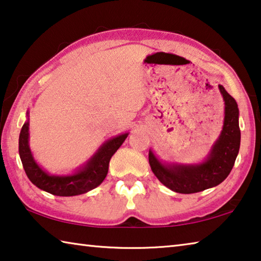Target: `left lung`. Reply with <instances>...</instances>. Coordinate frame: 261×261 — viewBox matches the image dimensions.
<instances>
[{
    "label": "left lung",
    "mask_w": 261,
    "mask_h": 261,
    "mask_svg": "<svg viewBox=\"0 0 261 261\" xmlns=\"http://www.w3.org/2000/svg\"><path fill=\"white\" fill-rule=\"evenodd\" d=\"M219 90L224 101L223 126L204 161L199 163L162 162L149 149L148 161L152 171L171 191L185 194L204 191L222 183L230 174L241 145L238 124L240 110L236 100L222 85H219Z\"/></svg>",
    "instance_id": "obj_1"
}]
</instances>
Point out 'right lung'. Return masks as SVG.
Wrapping results in <instances>:
<instances>
[{
  "instance_id": "add662e5",
  "label": "right lung",
  "mask_w": 261,
  "mask_h": 261,
  "mask_svg": "<svg viewBox=\"0 0 261 261\" xmlns=\"http://www.w3.org/2000/svg\"><path fill=\"white\" fill-rule=\"evenodd\" d=\"M24 123L19 134V156L29 179L35 187L60 197H71L86 193L103 182L108 174L109 161L124 143L127 132L108 139L93 155L70 175H50L38 165L30 148V118Z\"/></svg>"
}]
</instances>
